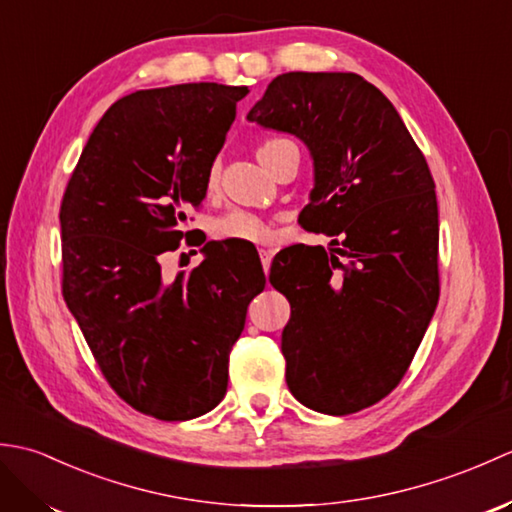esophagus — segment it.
<instances>
[{"instance_id":"1","label":"esophagus","mask_w":512,"mask_h":512,"mask_svg":"<svg viewBox=\"0 0 512 512\" xmlns=\"http://www.w3.org/2000/svg\"><path fill=\"white\" fill-rule=\"evenodd\" d=\"M259 259H262L264 273H268V270H270V262H273V250H268V248H259Z\"/></svg>"}]
</instances>
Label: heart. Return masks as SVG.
I'll return each mask as SVG.
<instances>
[{"mask_svg":"<svg viewBox=\"0 0 512 512\" xmlns=\"http://www.w3.org/2000/svg\"><path fill=\"white\" fill-rule=\"evenodd\" d=\"M286 145H290V140L286 138H264L262 143L257 145V158L262 160V165L268 169L277 151ZM204 187L206 193H215L217 187H220V169H217V165H211L209 171H206ZM211 233L215 239H220V242L266 244L270 242V237H273V224L250 211L233 209L217 217L211 226Z\"/></svg>","mask_w":512,"mask_h":512,"instance_id":"heart-1","label":"heart"}]
</instances>
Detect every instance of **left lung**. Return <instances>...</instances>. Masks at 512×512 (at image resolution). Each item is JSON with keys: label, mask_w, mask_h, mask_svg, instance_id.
<instances>
[{"label": "left lung", "mask_w": 512, "mask_h": 512, "mask_svg": "<svg viewBox=\"0 0 512 512\" xmlns=\"http://www.w3.org/2000/svg\"><path fill=\"white\" fill-rule=\"evenodd\" d=\"M248 118L308 145L314 189L299 222L334 246H290L270 266L290 301L288 389L328 416L372 407L407 374L438 306L427 160L387 96L354 72L279 74Z\"/></svg>", "instance_id": "1"}]
</instances>
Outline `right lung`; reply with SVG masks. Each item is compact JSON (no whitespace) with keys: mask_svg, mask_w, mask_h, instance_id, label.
I'll return each instance as SVG.
<instances>
[{"mask_svg":"<svg viewBox=\"0 0 512 512\" xmlns=\"http://www.w3.org/2000/svg\"><path fill=\"white\" fill-rule=\"evenodd\" d=\"M246 85L138 90L103 114L61 200L63 299L105 380L129 407L176 422L217 407L246 308L264 290L259 257L204 246V262L162 279L160 255L193 231L206 171ZM257 253V250H255Z\"/></svg>","mask_w":512,"mask_h":512,"instance_id":"right-lung-1","label":"right lung"}]
</instances>
